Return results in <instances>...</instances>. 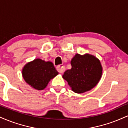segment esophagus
I'll list each match as a JSON object with an SVG mask.
<instances>
[{"label": "esophagus", "mask_w": 128, "mask_h": 128, "mask_svg": "<svg viewBox=\"0 0 128 128\" xmlns=\"http://www.w3.org/2000/svg\"><path fill=\"white\" fill-rule=\"evenodd\" d=\"M56 70H58V72L60 73H63L65 72L66 70V67L63 64H60V65L56 67Z\"/></svg>", "instance_id": "34e87169"}]
</instances>
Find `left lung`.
I'll list each match as a JSON object with an SVG mask.
<instances>
[{"mask_svg":"<svg viewBox=\"0 0 128 128\" xmlns=\"http://www.w3.org/2000/svg\"><path fill=\"white\" fill-rule=\"evenodd\" d=\"M72 68L64 72L62 78L76 93L90 90L99 82L102 73L100 62L94 56L76 54L70 62Z\"/></svg>","mask_w":128,"mask_h":128,"instance_id":"1","label":"left lung"}]
</instances>
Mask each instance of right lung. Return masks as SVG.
I'll use <instances>...</instances> for the list:
<instances>
[{"instance_id": "obj_1", "label": "right lung", "mask_w": 128, "mask_h": 128, "mask_svg": "<svg viewBox=\"0 0 128 128\" xmlns=\"http://www.w3.org/2000/svg\"><path fill=\"white\" fill-rule=\"evenodd\" d=\"M58 74L52 62L41 59L34 60L26 64L22 71L25 81L32 87L42 90L48 86L51 79Z\"/></svg>"}]
</instances>
